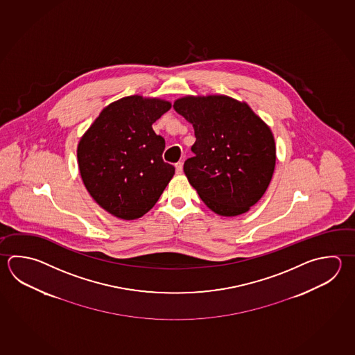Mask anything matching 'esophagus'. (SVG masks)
<instances>
[{
	"label": "esophagus",
	"mask_w": 355,
	"mask_h": 355,
	"mask_svg": "<svg viewBox=\"0 0 355 355\" xmlns=\"http://www.w3.org/2000/svg\"><path fill=\"white\" fill-rule=\"evenodd\" d=\"M175 172L177 174H181L183 172V162L175 163Z\"/></svg>",
	"instance_id": "1"
}]
</instances>
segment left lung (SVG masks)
Wrapping results in <instances>:
<instances>
[{
  "instance_id": "1",
  "label": "left lung",
  "mask_w": 355,
  "mask_h": 355,
  "mask_svg": "<svg viewBox=\"0 0 355 355\" xmlns=\"http://www.w3.org/2000/svg\"><path fill=\"white\" fill-rule=\"evenodd\" d=\"M173 107L194 128V155L183 166L191 186L214 214L248 212L274 173L276 147L270 128L246 103L225 95L186 96Z\"/></svg>"
}]
</instances>
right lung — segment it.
Returning <instances> with one entry per match:
<instances>
[{
    "label": "right lung",
    "mask_w": 355,
    "mask_h": 355,
    "mask_svg": "<svg viewBox=\"0 0 355 355\" xmlns=\"http://www.w3.org/2000/svg\"><path fill=\"white\" fill-rule=\"evenodd\" d=\"M171 103L132 95L114 101L95 119L78 146L81 178L95 202L118 218L147 214L172 180L163 161L166 141L152 124Z\"/></svg>",
    "instance_id": "1"
}]
</instances>
